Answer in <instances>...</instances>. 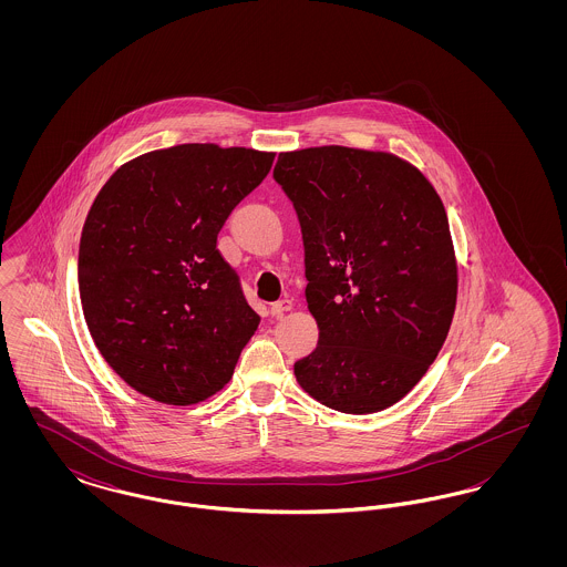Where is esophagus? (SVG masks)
Masks as SVG:
<instances>
[{"label": "esophagus", "mask_w": 567, "mask_h": 567, "mask_svg": "<svg viewBox=\"0 0 567 567\" xmlns=\"http://www.w3.org/2000/svg\"><path fill=\"white\" fill-rule=\"evenodd\" d=\"M291 308H293V301H291V299H278V301H274V303H271V317L280 319V317H282V315H287Z\"/></svg>", "instance_id": "1"}]
</instances>
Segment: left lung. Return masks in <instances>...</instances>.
Wrapping results in <instances>:
<instances>
[{
  "instance_id": "left-lung-1",
  "label": "left lung",
  "mask_w": 567,
  "mask_h": 567,
  "mask_svg": "<svg viewBox=\"0 0 567 567\" xmlns=\"http://www.w3.org/2000/svg\"><path fill=\"white\" fill-rule=\"evenodd\" d=\"M274 181L293 202L306 301L319 344L299 386L347 414L400 402L453 323L457 261L432 183L410 163L349 146L280 153Z\"/></svg>"
}]
</instances>
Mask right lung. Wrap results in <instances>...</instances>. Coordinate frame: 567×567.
Returning <instances> with one entry per match:
<instances>
[{
	"instance_id": "right-lung-1",
	"label": "right lung",
	"mask_w": 567,
	"mask_h": 567,
	"mask_svg": "<svg viewBox=\"0 0 567 567\" xmlns=\"http://www.w3.org/2000/svg\"><path fill=\"white\" fill-rule=\"evenodd\" d=\"M271 162L243 146L178 144L121 165L97 193L79 250L82 312L137 393L189 405L229 382L259 315L216 236Z\"/></svg>"
}]
</instances>
